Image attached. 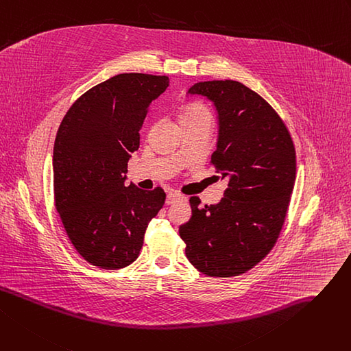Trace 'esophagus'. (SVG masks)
<instances>
[{"instance_id": "1", "label": "esophagus", "mask_w": 351, "mask_h": 351, "mask_svg": "<svg viewBox=\"0 0 351 351\" xmlns=\"http://www.w3.org/2000/svg\"><path fill=\"white\" fill-rule=\"evenodd\" d=\"M182 199H183L182 195L175 193V192H171V193H168V196H167V204H173L175 202H179V200H182Z\"/></svg>"}]
</instances>
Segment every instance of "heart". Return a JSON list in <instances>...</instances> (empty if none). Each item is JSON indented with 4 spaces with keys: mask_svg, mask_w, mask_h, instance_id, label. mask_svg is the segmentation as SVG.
<instances>
[{
    "mask_svg": "<svg viewBox=\"0 0 351 351\" xmlns=\"http://www.w3.org/2000/svg\"><path fill=\"white\" fill-rule=\"evenodd\" d=\"M179 120H180V124L197 123V121L212 123V112H210V110L206 106L200 103H186L180 108Z\"/></svg>",
    "mask_w": 351,
    "mask_h": 351,
    "instance_id": "b5f03b06",
    "label": "heart"
}]
</instances>
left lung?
<instances>
[{
  "instance_id": "8db88e82",
  "label": "left lung",
  "mask_w": 351,
  "mask_h": 351,
  "mask_svg": "<svg viewBox=\"0 0 351 351\" xmlns=\"http://www.w3.org/2000/svg\"><path fill=\"white\" fill-rule=\"evenodd\" d=\"M191 96L212 101L219 114L217 148L210 163L228 184L217 204L199 207L179 227L191 264L208 276H237L261 260L282 230L296 176V152L278 112L236 80L200 82Z\"/></svg>"
}]
</instances>
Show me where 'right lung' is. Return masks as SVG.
Listing matches in <instances>:
<instances>
[{"label": "right lung", "mask_w": 351, "mask_h": 351, "mask_svg": "<svg viewBox=\"0 0 351 351\" xmlns=\"http://www.w3.org/2000/svg\"><path fill=\"white\" fill-rule=\"evenodd\" d=\"M168 76L117 75L82 95L66 112L53 147L55 206L69 240L91 265L132 264L165 192L125 184L148 108Z\"/></svg>", "instance_id": "right-lung-1"}]
</instances>
